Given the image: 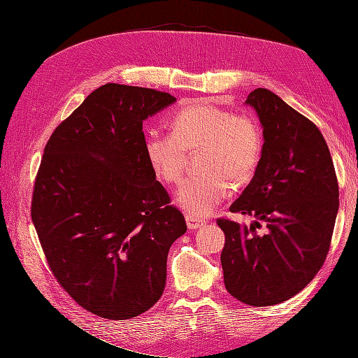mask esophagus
<instances>
[{
    "instance_id": "esophagus-1",
    "label": "esophagus",
    "mask_w": 358,
    "mask_h": 358,
    "mask_svg": "<svg viewBox=\"0 0 358 358\" xmlns=\"http://www.w3.org/2000/svg\"><path fill=\"white\" fill-rule=\"evenodd\" d=\"M204 224H206V221L199 220L192 215H187V225H188L189 230H197V229H200V227H203Z\"/></svg>"
}]
</instances>
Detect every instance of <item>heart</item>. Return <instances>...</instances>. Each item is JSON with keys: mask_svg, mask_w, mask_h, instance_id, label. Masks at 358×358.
Instances as JSON below:
<instances>
[{"mask_svg": "<svg viewBox=\"0 0 358 358\" xmlns=\"http://www.w3.org/2000/svg\"><path fill=\"white\" fill-rule=\"evenodd\" d=\"M264 137L252 115L234 113L210 103H199L180 110L171 131L150 129L145 152L150 167L162 180L178 183L187 167L188 152L203 150L199 158L201 175L187 179L176 199L194 216H204L229 197L231 185L254 176L263 155Z\"/></svg>", "mask_w": 358, "mask_h": 358, "instance_id": "obj_1", "label": "heart"}]
</instances>
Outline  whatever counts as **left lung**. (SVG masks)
<instances>
[{"label": "left lung", "mask_w": 358, "mask_h": 358, "mask_svg": "<svg viewBox=\"0 0 358 358\" xmlns=\"http://www.w3.org/2000/svg\"><path fill=\"white\" fill-rule=\"evenodd\" d=\"M263 125L264 148L255 175L230 210L252 215L249 227L229 218L221 252L227 291L249 306H273L315 278L330 249L339 187L318 127L276 94L248 95ZM264 234H257L261 222Z\"/></svg>", "instance_id": "left-lung-1"}]
</instances>
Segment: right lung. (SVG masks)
<instances>
[{
	"label": "right lung",
	"mask_w": 358,
	"mask_h": 358,
	"mask_svg": "<svg viewBox=\"0 0 358 358\" xmlns=\"http://www.w3.org/2000/svg\"><path fill=\"white\" fill-rule=\"evenodd\" d=\"M175 100L106 83L55 128L40 162L31 218L50 272L79 306L106 320L155 305L169 249L187 231L145 152L143 121Z\"/></svg>",
	"instance_id": "obj_1"
}]
</instances>
